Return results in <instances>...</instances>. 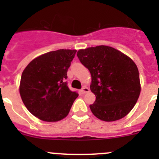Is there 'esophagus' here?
Segmentation results:
<instances>
[{
	"instance_id": "obj_1",
	"label": "esophagus",
	"mask_w": 159,
	"mask_h": 159,
	"mask_svg": "<svg viewBox=\"0 0 159 159\" xmlns=\"http://www.w3.org/2000/svg\"><path fill=\"white\" fill-rule=\"evenodd\" d=\"M88 92H89V89L86 87H84L81 90V94H85V93H88Z\"/></svg>"
}]
</instances>
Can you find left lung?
I'll return each mask as SVG.
<instances>
[{"label":"left lung","mask_w":159,"mask_h":159,"mask_svg":"<svg viewBox=\"0 0 159 159\" xmlns=\"http://www.w3.org/2000/svg\"><path fill=\"white\" fill-rule=\"evenodd\" d=\"M91 76L90 85L96 99L91 112L104 121H115L132 110L141 92L139 69L132 59L118 50L100 45L77 53Z\"/></svg>","instance_id":"1"}]
</instances>
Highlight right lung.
<instances>
[{
    "label": "right lung",
    "instance_id": "1",
    "mask_svg": "<svg viewBox=\"0 0 159 159\" xmlns=\"http://www.w3.org/2000/svg\"><path fill=\"white\" fill-rule=\"evenodd\" d=\"M76 50L50 51L31 61L20 78L22 102L40 120L55 122L65 118L78 94L68 89L65 79Z\"/></svg>",
    "mask_w": 159,
    "mask_h": 159
}]
</instances>
